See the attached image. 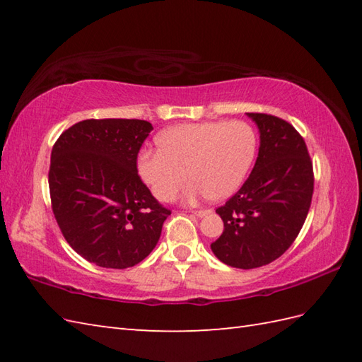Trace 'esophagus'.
Wrapping results in <instances>:
<instances>
[{
    "label": "esophagus",
    "mask_w": 362,
    "mask_h": 362,
    "mask_svg": "<svg viewBox=\"0 0 362 362\" xmlns=\"http://www.w3.org/2000/svg\"><path fill=\"white\" fill-rule=\"evenodd\" d=\"M209 213H211V210H194L193 211V214H194V216H197V218H204L205 214H209Z\"/></svg>",
    "instance_id": "1"
}]
</instances>
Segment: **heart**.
Listing matches in <instances>:
<instances>
[{
    "label": "heart",
    "mask_w": 362,
    "mask_h": 362,
    "mask_svg": "<svg viewBox=\"0 0 362 362\" xmlns=\"http://www.w3.org/2000/svg\"><path fill=\"white\" fill-rule=\"evenodd\" d=\"M157 144L158 151H144L138 157V173L153 196L171 201L189 174L194 180L183 191L185 201L205 196L222 201L247 177L257 134L244 121H204L169 127L157 136Z\"/></svg>",
    "instance_id": "obj_1"
}]
</instances>
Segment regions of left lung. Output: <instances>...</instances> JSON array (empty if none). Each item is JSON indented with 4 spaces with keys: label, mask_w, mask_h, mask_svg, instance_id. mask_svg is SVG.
Masks as SVG:
<instances>
[{
    "label": "left lung",
    "mask_w": 362,
    "mask_h": 362,
    "mask_svg": "<svg viewBox=\"0 0 362 362\" xmlns=\"http://www.w3.org/2000/svg\"><path fill=\"white\" fill-rule=\"evenodd\" d=\"M247 117L259 130L258 157L240 191L216 210L224 232L211 243L218 259L238 269L266 266L291 247L308 216L314 189L302 135L272 115Z\"/></svg>",
    "instance_id": "obj_1"
}]
</instances>
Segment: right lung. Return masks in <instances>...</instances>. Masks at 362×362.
I'll return each instance as SVG.
<instances>
[{
  "mask_svg": "<svg viewBox=\"0 0 362 362\" xmlns=\"http://www.w3.org/2000/svg\"><path fill=\"white\" fill-rule=\"evenodd\" d=\"M152 129L143 119H86L54 144L48 175L52 213L66 243L96 266L140 263L171 214L136 171L138 152Z\"/></svg>",
  "mask_w": 362,
  "mask_h": 362,
  "instance_id": "add662e5",
  "label": "right lung"
}]
</instances>
